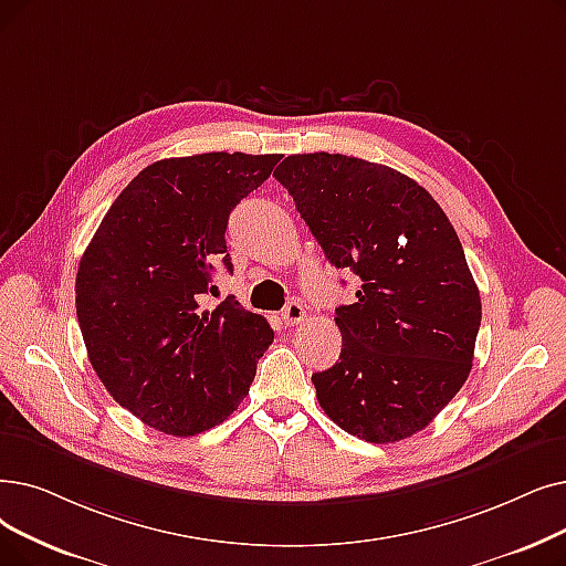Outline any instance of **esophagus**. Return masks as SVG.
Wrapping results in <instances>:
<instances>
[{
    "label": "esophagus",
    "mask_w": 566,
    "mask_h": 566,
    "mask_svg": "<svg viewBox=\"0 0 566 566\" xmlns=\"http://www.w3.org/2000/svg\"><path fill=\"white\" fill-rule=\"evenodd\" d=\"M305 318V310H303V305L301 303H296V301H291L284 310H282V322L286 324V326H298L301 322Z\"/></svg>",
    "instance_id": "obj_1"
}]
</instances>
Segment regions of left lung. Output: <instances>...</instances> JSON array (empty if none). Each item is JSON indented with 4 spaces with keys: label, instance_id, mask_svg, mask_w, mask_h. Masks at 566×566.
<instances>
[{
    "label": "left lung",
    "instance_id": "8db88e82",
    "mask_svg": "<svg viewBox=\"0 0 566 566\" xmlns=\"http://www.w3.org/2000/svg\"><path fill=\"white\" fill-rule=\"evenodd\" d=\"M335 268L360 277L335 310L339 360L316 400L349 434L392 444L423 430L470 377L481 296L449 217L400 170L291 155L273 174Z\"/></svg>",
    "mask_w": 566,
    "mask_h": 566
}]
</instances>
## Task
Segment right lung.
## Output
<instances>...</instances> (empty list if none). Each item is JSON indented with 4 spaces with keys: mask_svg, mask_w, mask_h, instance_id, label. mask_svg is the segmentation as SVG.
I'll return each mask as SVG.
<instances>
[{
    "mask_svg": "<svg viewBox=\"0 0 566 566\" xmlns=\"http://www.w3.org/2000/svg\"><path fill=\"white\" fill-rule=\"evenodd\" d=\"M282 155L155 161L122 189L81 259L76 314L90 363L136 419L174 437L222 423L248 396L273 328L233 296L201 310L212 265L231 270V210Z\"/></svg>",
    "mask_w": 566,
    "mask_h": 566,
    "instance_id": "1",
    "label": "right lung"
}]
</instances>
